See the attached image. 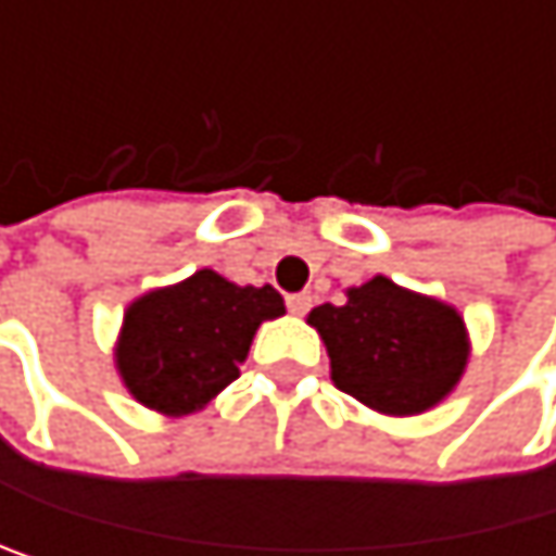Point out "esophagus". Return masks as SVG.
<instances>
[{
    "label": "esophagus",
    "mask_w": 556,
    "mask_h": 556,
    "mask_svg": "<svg viewBox=\"0 0 556 556\" xmlns=\"http://www.w3.org/2000/svg\"><path fill=\"white\" fill-rule=\"evenodd\" d=\"M308 308H312V291H294V294H288V312L291 315H308Z\"/></svg>",
    "instance_id": "obj_1"
}]
</instances>
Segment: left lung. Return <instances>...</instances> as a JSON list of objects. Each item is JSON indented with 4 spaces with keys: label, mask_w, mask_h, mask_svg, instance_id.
Returning <instances> with one entry per match:
<instances>
[{
    "label": "left lung",
    "mask_w": 556,
    "mask_h": 556,
    "mask_svg": "<svg viewBox=\"0 0 556 556\" xmlns=\"http://www.w3.org/2000/svg\"><path fill=\"white\" fill-rule=\"evenodd\" d=\"M308 325L331 357V381L371 410L407 418L441 404L467 368V328L451 304L384 275L318 304Z\"/></svg>",
    "instance_id": "1"
}]
</instances>
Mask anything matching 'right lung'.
Masks as SVG:
<instances>
[{
	"instance_id": "right-lung-1",
	"label": "right lung",
	"mask_w": 556,
	"mask_h": 556,
	"mask_svg": "<svg viewBox=\"0 0 556 556\" xmlns=\"http://www.w3.org/2000/svg\"><path fill=\"white\" fill-rule=\"evenodd\" d=\"M281 315L285 301L271 285L241 288L202 268L128 304L115 368L138 404L178 418L225 391L258 325Z\"/></svg>"
}]
</instances>
